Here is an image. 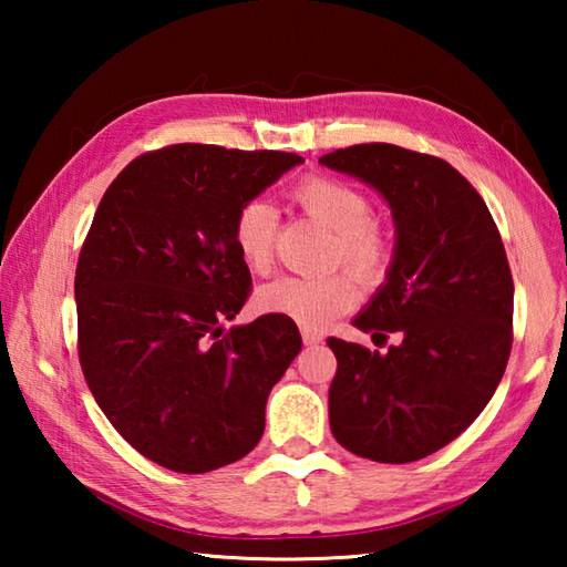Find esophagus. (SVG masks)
I'll list each match as a JSON object with an SVG mask.
<instances>
[{"instance_id":"obj_1","label":"esophagus","mask_w":567,"mask_h":567,"mask_svg":"<svg viewBox=\"0 0 567 567\" xmlns=\"http://www.w3.org/2000/svg\"><path fill=\"white\" fill-rule=\"evenodd\" d=\"M302 342H305V344H320V342H322V332L302 328Z\"/></svg>"}]
</instances>
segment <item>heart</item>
Returning a JSON list of instances; mask_svg holds the SVG:
<instances>
[{"mask_svg": "<svg viewBox=\"0 0 567 567\" xmlns=\"http://www.w3.org/2000/svg\"><path fill=\"white\" fill-rule=\"evenodd\" d=\"M292 205L334 235L332 262L344 265L360 280H375L390 260V237L372 223L370 199L352 185L330 177H307L290 189ZM277 213L272 205L247 203L233 225V239L249 270L262 272L272 262ZM358 287L350 277H295L285 275L257 292L262 312L282 315L307 330H318L338 315L352 310Z\"/></svg>", "mask_w": 567, "mask_h": 567, "instance_id": "obj_1", "label": "heart"}]
</instances>
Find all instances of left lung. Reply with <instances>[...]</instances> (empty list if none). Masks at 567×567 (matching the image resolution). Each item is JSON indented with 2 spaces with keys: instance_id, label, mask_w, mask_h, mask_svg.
Wrapping results in <instances>:
<instances>
[{
  "instance_id": "1",
  "label": "left lung",
  "mask_w": 567,
  "mask_h": 567,
  "mask_svg": "<svg viewBox=\"0 0 567 567\" xmlns=\"http://www.w3.org/2000/svg\"><path fill=\"white\" fill-rule=\"evenodd\" d=\"M385 199L395 249L352 324L400 332L388 352L330 338V430L350 453L412 463L473 425L513 344V275L491 209L445 159L372 142L320 157Z\"/></svg>"
}]
</instances>
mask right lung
<instances>
[{"mask_svg": "<svg viewBox=\"0 0 567 567\" xmlns=\"http://www.w3.org/2000/svg\"><path fill=\"white\" fill-rule=\"evenodd\" d=\"M300 162L172 145L104 192L74 275L80 362L114 430L152 463L209 473L260 443L267 395L302 338L282 315L225 330L252 287L233 225Z\"/></svg>", "mask_w": 567, "mask_h": 567, "instance_id": "obj_1", "label": "right lung"}]
</instances>
